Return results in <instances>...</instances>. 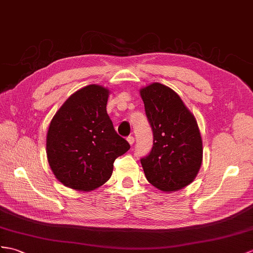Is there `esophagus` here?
Returning a JSON list of instances; mask_svg holds the SVG:
<instances>
[{"label":"esophagus","instance_id":"34e87169","mask_svg":"<svg viewBox=\"0 0 253 253\" xmlns=\"http://www.w3.org/2000/svg\"><path fill=\"white\" fill-rule=\"evenodd\" d=\"M126 140L128 141V144H130V145H133L134 141H135V139H134L133 136H127V137H126Z\"/></svg>","mask_w":253,"mask_h":253}]
</instances>
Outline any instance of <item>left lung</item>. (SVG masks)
<instances>
[{
	"instance_id": "obj_1",
	"label": "left lung",
	"mask_w": 253,
	"mask_h": 253,
	"mask_svg": "<svg viewBox=\"0 0 253 253\" xmlns=\"http://www.w3.org/2000/svg\"><path fill=\"white\" fill-rule=\"evenodd\" d=\"M153 146L140 159L147 180L171 192L193 181L203 160V143L192 113L180 96L166 85L153 83L140 90Z\"/></svg>"
}]
</instances>
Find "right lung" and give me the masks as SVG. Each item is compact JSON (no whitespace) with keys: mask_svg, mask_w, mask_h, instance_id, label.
I'll use <instances>...</instances> for the list:
<instances>
[{"mask_svg":"<svg viewBox=\"0 0 253 253\" xmlns=\"http://www.w3.org/2000/svg\"><path fill=\"white\" fill-rule=\"evenodd\" d=\"M109 91L89 84L76 91L53 116L47 133V158L65 187L91 191L105 183L115 160L130 144L115 131L106 112Z\"/></svg>","mask_w":253,"mask_h":253,"instance_id":"right-lung-1","label":"right lung"}]
</instances>
